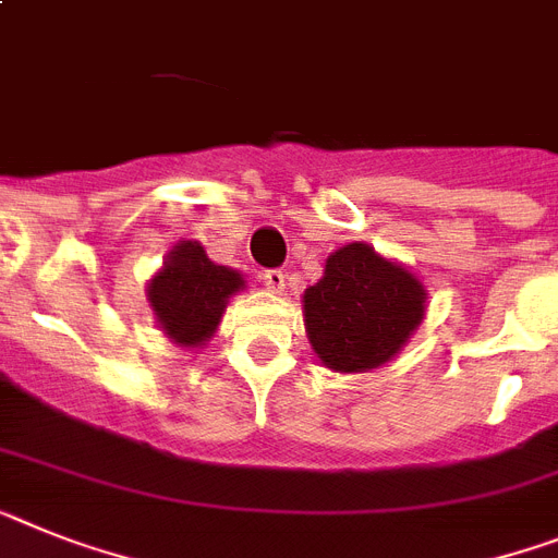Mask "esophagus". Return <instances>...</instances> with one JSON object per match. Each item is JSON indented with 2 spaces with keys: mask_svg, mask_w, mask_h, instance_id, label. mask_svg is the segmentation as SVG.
I'll return each mask as SVG.
<instances>
[{
  "mask_svg": "<svg viewBox=\"0 0 558 558\" xmlns=\"http://www.w3.org/2000/svg\"><path fill=\"white\" fill-rule=\"evenodd\" d=\"M284 282H288V276H284V270L279 268H270L262 274V284H265L268 290H274V293H282Z\"/></svg>",
  "mask_w": 558,
  "mask_h": 558,
  "instance_id": "obj_1",
  "label": "esophagus"
}]
</instances>
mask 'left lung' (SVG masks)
Listing matches in <instances>:
<instances>
[{
	"mask_svg": "<svg viewBox=\"0 0 558 558\" xmlns=\"http://www.w3.org/2000/svg\"><path fill=\"white\" fill-rule=\"evenodd\" d=\"M423 284L364 242L338 247L304 290V327L325 366L364 373L387 364L423 318Z\"/></svg>",
	"mask_w": 558,
	"mask_h": 558,
	"instance_id": "obj_1",
	"label": "left lung"
}]
</instances>
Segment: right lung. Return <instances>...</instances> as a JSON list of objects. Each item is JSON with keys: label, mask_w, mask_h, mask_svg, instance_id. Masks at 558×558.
<instances>
[{"label": "right lung", "mask_w": 558, "mask_h": 558, "mask_svg": "<svg viewBox=\"0 0 558 558\" xmlns=\"http://www.w3.org/2000/svg\"><path fill=\"white\" fill-rule=\"evenodd\" d=\"M242 284V276L214 265L199 242H180L149 282V302L166 336L180 347H197L211 338L228 296Z\"/></svg>", "instance_id": "add662e5"}]
</instances>
